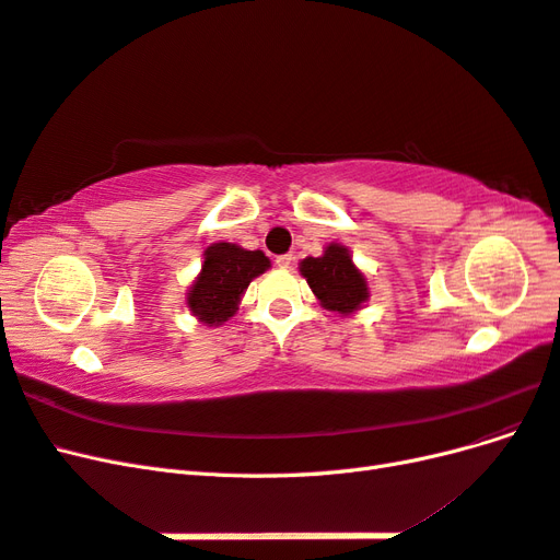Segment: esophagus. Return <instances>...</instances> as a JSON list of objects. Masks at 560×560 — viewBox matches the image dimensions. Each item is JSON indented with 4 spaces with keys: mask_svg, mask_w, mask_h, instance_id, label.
Masks as SVG:
<instances>
[{
    "mask_svg": "<svg viewBox=\"0 0 560 560\" xmlns=\"http://www.w3.org/2000/svg\"><path fill=\"white\" fill-rule=\"evenodd\" d=\"M292 261H294L292 254H280V257H276L278 268H292Z\"/></svg>",
    "mask_w": 560,
    "mask_h": 560,
    "instance_id": "esophagus-1",
    "label": "esophagus"
}]
</instances>
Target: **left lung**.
Wrapping results in <instances>:
<instances>
[{
    "label": "left lung",
    "mask_w": 560,
    "mask_h": 560,
    "mask_svg": "<svg viewBox=\"0 0 560 560\" xmlns=\"http://www.w3.org/2000/svg\"><path fill=\"white\" fill-rule=\"evenodd\" d=\"M319 306L338 315H352L369 301L366 276L352 261V254L341 243H329L319 257H306L299 264Z\"/></svg>",
    "instance_id": "1"
}]
</instances>
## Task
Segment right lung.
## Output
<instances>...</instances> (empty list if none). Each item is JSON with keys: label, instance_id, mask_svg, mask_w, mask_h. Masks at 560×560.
Wrapping results in <instances>:
<instances>
[{"label": "right lung", "instance_id": "1", "mask_svg": "<svg viewBox=\"0 0 560 560\" xmlns=\"http://www.w3.org/2000/svg\"><path fill=\"white\" fill-rule=\"evenodd\" d=\"M270 268L261 249H245L235 243H212L202 254L200 273L186 290V306L206 327H222L238 313L241 301L254 278Z\"/></svg>", "mask_w": 560, "mask_h": 560}]
</instances>
